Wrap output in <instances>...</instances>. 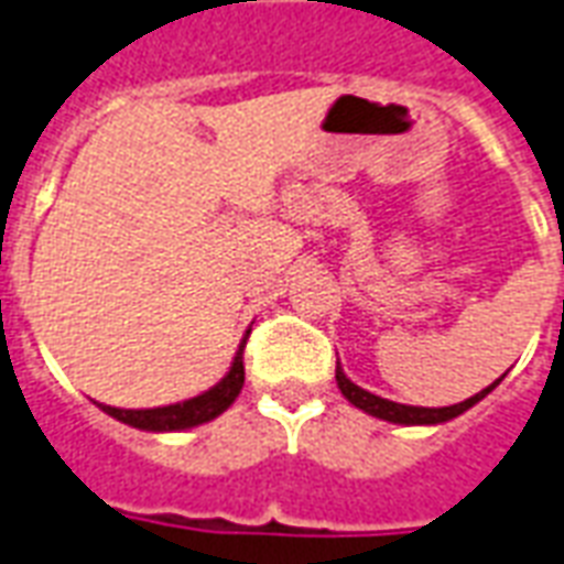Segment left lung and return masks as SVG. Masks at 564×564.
Instances as JSON below:
<instances>
[{"label": "left lung", "instance_id": "1", "mask_svg": "<svg viewBox=\"0 0 564 564\" xmlns=\"http://www.w3.org/2000/svg\"><path fill=\"white\" fill-rule=\"evenodd\" d=\"M501 378H505V375H501ZM501 378H498L496 383H489L486 390H480L477 395H471V399H465V402H459V404H449V408H414V404H399V402H390V399H380V395H375V392L356 387L354 380L344 375L341 366L335 368L338 390H341V395L347 399V402L354 404V408H359V411H366V414L378 416V420H387V423H399V425L447 423V420H453V416L465 414V411H468V408H474V404L480 402V399H486V395H489V392L496 390L498 383H501Z\"/></svg>", "mask_w": 564, "mask_h": 564}]
</instances>
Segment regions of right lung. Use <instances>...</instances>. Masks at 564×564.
I'll return each mask as SVG.
<instances>
[{
  "instance_id": "add662e5",
  "label": "right lung",
  "mask_w": 564,
  "mask_h": 564,
  "mask_svg": "<svg viewBox=\"0 0 564 564\" xmlns=\"http://www.w3.org/2000/svg\"><path fill=\"white\" fill-rule=\"evenodd\" d=\"M250 335V332H247ZM247 335L235 350V359L229 371L223 375L220 383H214L210 390H205L196 399L186 402L165 404V408H148V411H123V408H111L102 404V411L108 416H115L120 423L132 425V429H144V432H184L193 425L210 423L214 416H220L229 404L238 399V392L245 387V344Z\"/></svg>"
}]
</instances>
